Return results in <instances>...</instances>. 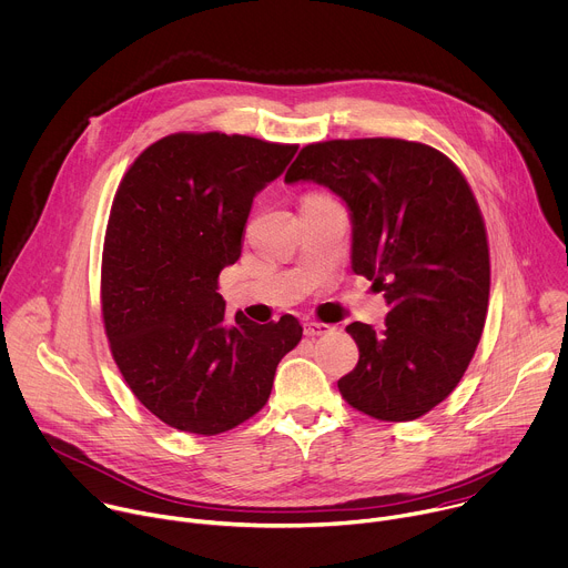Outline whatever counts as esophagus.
I'll list each match as a JSON object with an SVG mask.
<instances>
[{
	"label": "esophagus",
	"mask_w": 568,
	"mask_h": 568,
	"mask_svg": "<svg viewBox=\"0 0 568 568\" xmlns=\"http://www.w3.org/2000/svg\"><path fill=\"white\" fill-rule=\"evenodd\" d=\"M331 331V324H324V322H306L304 324V335L308 337H315V335H324Z\"/></svg>",
	"instance_id": "1"
}]
</instances>
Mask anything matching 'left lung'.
Segmentation results:
<instances>
[{"label":"left lung","mask_w":568,"mask_h":568,"mask_svg":"<svg viewBox=\"0 0 568 568\" xmlns=\"http://www.w3.org/2000/svg\"><path fill=\"white\" fill-rule=\"evenodd\" d=\"M284 181L345 199L354 271L389 306L381 331L347 326L361 358L339 394L378 420L425 416L464 378L488 313L490 248L470 183L436 148L403 139L311 143Z\"/></svg>","instance_id":"8db88e82"}]
</instances>
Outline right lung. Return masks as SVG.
<instances>
[{
  "instance_id": "obj_1",
  "label": "right lung",
  "mask_w": 568,
  "mask_h": 568,
  "mask_svg": "<svg viewBox=\"0 0 568 568\" xmlns=\"http://www.w3.org/2000/svg\"><path fill=\"white\" fill-rule=\"evenodd\" d=\"M297 145L179 132L145 148L113 196L100 271L109 349L128 387L165 425L229 432L268 400L297 317L225 324L219 273L242 255L253 196Z\"/></svg>"
}]
</instances>
